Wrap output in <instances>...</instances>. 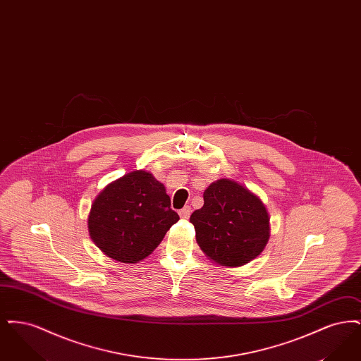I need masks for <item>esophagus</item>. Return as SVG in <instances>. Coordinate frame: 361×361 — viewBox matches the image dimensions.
<instances>
[{
  "label": "esophagus",
  "instance_id": "34e87169",
  "mask_svg": "<svg viewBox=\"0 0 361 361\" xmlns=\"http://www.w3.org/2000/svg\"><path fill=\"white\" fill-rule=\"evenodd\" d=\"M190 212H192V209H190V207L187 206L184 207L183 209H180V216L183 218V219H188L189 216H190Z\"/></svg>",
  "mask_w": 361,
  "mask_h": 361
}]
</instances>
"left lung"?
<instances>
[{
	"label": "left lung",
	"mask_w": 361,
	"mask_h": 361,
	"mask_svg": "<svg viewBox=\"0 0 361 361\" xmlns=\"http://www.w3.org/2000/svg\"><path fill=\"white\" fill-rule=\"evenodd\" d=\"M204 206L189 222L207 256L224 267H240L255 259L269 240L267 208L249 189L221 178L204 190Z\"/></svg>",
	"instance_id": "obj_1"
}]
</instances>
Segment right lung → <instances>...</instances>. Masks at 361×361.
Instances as JSON below:
<instances>
[{"instance_id": "add662e5", "label": "right lung", "mask_w": 361, "mask_h": 361, "mask_svg": "<svg viewBox=\"0 0 361 361\" xmlns=\"http://www.w3.org/2000/svg\"><path fill=\"white\" fill-rule=\"evenodd\" d=\"M180 219L153 174L135 171L111 183L89 214V234L108 257L135 264L147 257Z\"/></svg>"}]
</instances>
